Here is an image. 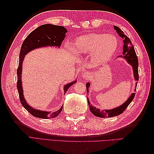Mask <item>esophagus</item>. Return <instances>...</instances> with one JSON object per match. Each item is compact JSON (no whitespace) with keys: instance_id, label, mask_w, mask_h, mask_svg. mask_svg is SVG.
Listing matches in <instances>:
<instances>
[{"instance_id":"obj_1","label":"esophagus","mask_w":154,"mask_h":154,"mask_svg":"<svg viewBox=\"0 0 154 154\" xmlns=\"http://www.w3.org/2000/svg\"><path fill=\"white\" fill-rule=\"evenodd\" d=\"M89 73H87V72H85V73H83L82 74V77L84 78V79H88V78H89Z\"/></svg>"}]
</instances>
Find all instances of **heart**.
<instances>
[{
  "instance_id": "obj_1",
  "label": "heart",
  "mask_w": 154,
  "mask_h": 154,
  "mask_svg": "<svg viewBox=\"0 0 154 154\" xmlns=\"http://www.w3.org/2000/svg\"><path fill=\"white\" fill-rule=\"evenodd\" d=\"M118 45L116 38L112 35L90 34L80 36L75 40L73 47L78 54H92L97 64L109 60L115 52Z\"/></svg>"
}]
</instances>
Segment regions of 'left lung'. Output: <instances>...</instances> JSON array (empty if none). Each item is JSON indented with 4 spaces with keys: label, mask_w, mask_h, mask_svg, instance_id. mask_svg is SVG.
I'll list each match as a JSON object with an SVG mask.
<instances>
[{
    "label": "left lung",
    "mask_w": 154,
    "mask_h": 154,
    "mask_svg": "<svg viewBox=\"0 0 154 154\" xmlns=\"http://www.w3.org/2000/svg\"><path fill=\"white\" fill-rule=\"evenodd\" d=\"M114 28L116 30L117 33L119 34L120 37L122 38L123 40V55H120V57H122L125 58L127 60V61L132 65L133 67V71H134V77L136 81H138V57H137L136 51L134 50V48L133 45L132 44L131 41L129 39V38L126 35L124 34V32L120 30V29L114 26ZM90 86V83H87L86 84L87 87V92L89 91L88 90V88ZM137 86V83L136 85ZM136 91V89H135ZM136 93H132L130 97L128 98L125 103H124L122 105L116 107L115 109H111V110H100L99 109H96L95 107H94L92 104H91L89 100V98L87 97V100H88V104H89L91 112H92L94 116H98V117H102V118H105V117H112V116H116L118 115H120V114H122L124 110H126L128 106L129 105L130 103L132 102L134 98L135 97Z\"/></svg>",
    "instance_id": "left-lung-1"
}]
</instances>
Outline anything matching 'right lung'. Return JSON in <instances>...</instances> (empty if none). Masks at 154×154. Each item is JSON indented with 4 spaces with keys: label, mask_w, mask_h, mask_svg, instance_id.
<instances>
[{
    "label": "right lung",
    "mask_w": 154,
    "mask_h": 154,
    "mask_svg": "<svg viewBox=\"0 0 154 154\" xmlns=\"http://www.w3.org/2000/svg\"><path fill=\"white\" fill-rule=\"evenodd\" d=\"M65 33H67V30L63 26L53 24L42 25L34 31H32L26 38L21 46L19 55V64L17 69V84H16V86H17L20 100L22 105L24 107L26 110H28V112L35 117L47 119H53V118L58 116V114L62 110L63 106L56 112L51 113L50 112H46V111L35 110L27 104L24 97V94H23L21 80L22 61L24 60V55L28 54L29 51L35 48L48 46V45L49 46L60 47L62 42L65 37ZM76 82L77 81H74L73 82L65 85V93L67 92L69 88Z\"/></svg>",
    "instance_id": "right-lung-1"
}]
</instances>
